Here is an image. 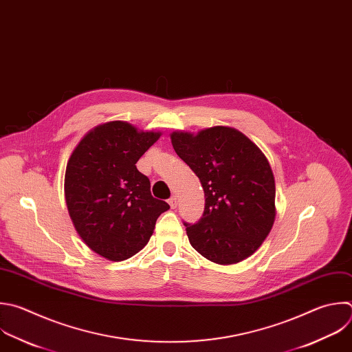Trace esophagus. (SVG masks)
Masks as SVG:
<instances>
[{
  "instance_id": "obj_1",
  "label": "esophagus",
  "mask_w": 352,
  "mask_h": 352,
  "mask_svg": "<svg viewBox=\"0 0 352 352\" xmlns=\"http://www.w3.org/2000/svg\"><path fill=\"white\" fill-rule=\"evenodd\" d=\"M168 204L171 206V208H175V207H177V204H178L177 197H175V196H171V197L168 199Z\"/></svg>"
}]
</instances>
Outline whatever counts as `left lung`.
Masks as SVG:
<instances>
[{
	"instance_id": "8db88e82",
	"label": "left lung",
	"mask_w": 352,
	"mask_h": 352,
	"mask_svg": "<svg viewBox=\"0 0 352 352\" xmlns=\"http://www.w3.org/2000/svg\"><path fill=\"white\" fill-rule=\"evenodd\" d=\"M175 153L199 177L204 211L184 222L192 248L207 260L230 265L252 256L272 229L275 178L265 155L245 134L211 127L171 134Z\"/></svg>"
}]
</instances>
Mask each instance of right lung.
I'll use <instances>...</instances> for the list:
<instances>
[{
    "label": "right lung",
    "mask_w": 352,
    "mask_h": 352,
    "mask_svg": "<svg viewBox=\"0 0 352 352\" xmlns=\"http://www.w3.org/2000/svg\"><path fill=\"white\" fill-rule=\"evenodd\" d=\"M159 138L160 133L109 122L87 133L67 162L69 215L84 243L110 261L142 250L156 219L170 208L152 196L149 178L135 166Z\"/></svg>",
    "instance_id": "obj_1"
}]
</instances>
